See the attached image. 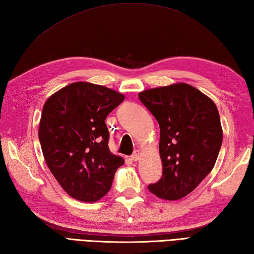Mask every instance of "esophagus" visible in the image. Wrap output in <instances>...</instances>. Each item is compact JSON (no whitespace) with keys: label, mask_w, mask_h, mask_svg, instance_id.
<instances>
[{"label":"esophagus","mask_w":254,"mask_h":254,"mask_svg":"<svg viewBox=\"0 0 254 254\" xmlns=\"http://www.w3.org/2000/svg\"><path fill=\"white\" fill-rule=\"evenodd\" d=\"M139 152L138 150H135V152H134L133 154H132V156H131V159L133 160V161H136V160H138L139 159Z\"/></svg>","instance_id":"1"}]
</instances>
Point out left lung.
<instances>
[{
	"label": "left lung",
	"mask_w": 254,
	"mask_h": 254,
	"mask_svg": "<svg viewBox=\"0 0 254 254\" xmlns=\"http://www.w3.org/2000/svg\"><path fill=\"white\" fill-rule=\"evenodd\" d=\"M138 98L159 123L163 177L148 186L161 199L187 196L214 168L223 142L215 102L186 83L150 88Z\"/></svg>",
	"instance_id": "left-lung-1"
}]
</instances>
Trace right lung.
<instances>
[{"label":"right lung","mask_w":254,"mask_h":254,"mask_svg":"<svg viewBox=\"0 0 254 254\" xmlns=\"http://www.w3.org/2000/svg\"><path fill=\"white\" fill-rule=\"evenodd\" d=\"M124 100L111 88L75 82L51 95L42 108L39 141L48 168L69 196L93 203L110 190L124 164L109 146L107 116Z\"/></svg>","instance_id":"1"}]
</instances>
